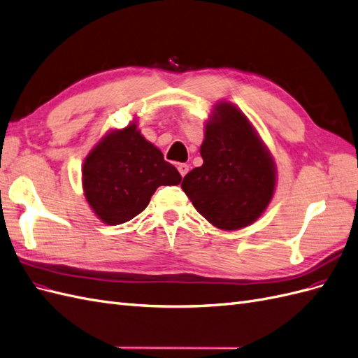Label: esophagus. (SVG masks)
I'll return each instance as SVG.
<instances>
[{"mask_svg": "<svg viewBox=\"0 0 358 358\" xmlns=\"http://www.w3.org/2000/svg\"><path fill=\"white\" fill-rule=\"evenodd\" d=\"M178 170H179V173H180V176L183 178L188 173V170H189V167H188V164H183V162H180V164H178Z\"/></svg>", "mask_w": 358, "mask_h": 358, "instance_id": "esophagus-1", "label": "esophagus"}]
</instances>
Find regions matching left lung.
<instances>
[{"mask_svg":"<svg viewBox=\"0 0 358 358\" xmlns=\"http://www.w3.org/2000/svg\"><path fill=\"white\" fill-rule=\"evenodd\" d=\"M200 155L201 166L180 183L199 214L220 230L253 224L274 197L277 167L271 150L235 103H214Z\"/></svg>","mask_w":358,"mask_h":358,"instance_id":"1","label":"left lung"}]
</instances>
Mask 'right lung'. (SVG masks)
Here are the masks:
<instances>
[{
  "instance_id": "add662e5",
  "label": "right lung",
  "mask_w": 358,
  "mask_h": 358,
  "mask_svg": "<svg viewBox=\"0 0 358 358\" xmlns=\"http://www.w3.org/2000/svg\"><path fill=\"white\" fill-rule=\"evenodd\" d=\"M182 176L162 152L144 138L134 117L124 128L105 132L85 157L84 197L102 223H127L149 205L161 185H178Z\"/></svg>"
}]
</instances>
